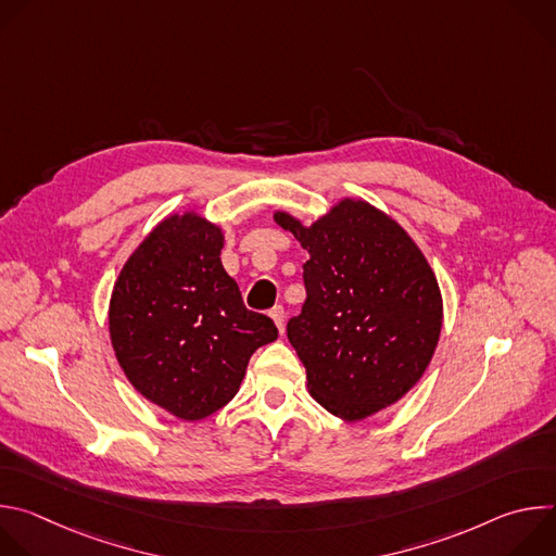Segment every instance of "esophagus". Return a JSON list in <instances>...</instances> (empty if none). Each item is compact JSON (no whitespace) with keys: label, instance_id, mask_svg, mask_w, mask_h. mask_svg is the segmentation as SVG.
<instances>
[{"label":"esophagus","instance_id":"obj_1","mask_svg":"<svg viewBox=\"0 0 556 556\" xmlns=\"http://www.w3.org/2000/svg\"><path fill=\"white\" fill-rule=\"evenodd\" d=\"M270 319L275 321V326L279 328V332L283 334V326H286V312H283V307H281V305H275V307L270 309Z\"/></svg>","mask_w":556,"mask_h":556}]
</instances>
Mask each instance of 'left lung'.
<instances>
[{
    "mask_svg": "<svg viewBox=\"0 0 556 556\" xmlns=\"http://www.w3.org/2000/svg\"><path fill=\"white\" fill-rule=\"evenodd\" d=\"M275 222L307 251V299L288 321L312 399L345 422L365 420L422 378L442 332V292L412 235L389 213L343 198L303 224Z\"/></svg>",
    "mask_w": 556,
    "mask_h": 556,
    "instance_id": "obj_1",
    "label": "left lung"
}]
</instances>
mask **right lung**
Here are the masks:
<instances>
[{
	"mask_svg": "<svg viewBox=\"0 0 556 556\" xmlns=\"http://www.w3.org/2000/svg\"><path fill=\"white\" fill-rule=\"evenodd\" d=\"M224 242L198 211L172 213L129 255L110 299V341L127 380L187 422L222 409L253 352L277 339L224 270Z\"/></svg>",
	"mask_w": 556,
	"mask_h": 556,
	"instance_id": "1",
	"label": "right lung"
}]
</instances>
